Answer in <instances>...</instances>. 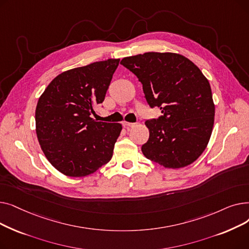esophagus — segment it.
<instances>
[{"instance_id":"esophagus-1","label":"esophagus","mask_w":249,"mask_h":249,"mask_svg":"<svg viewBox=\"0 0 249 249\" xmlns=\"http://www.w3.org/2000/svg\"><path fill=\"white\" fill-rule=\"evenodd\" d=\"M137 124L136 123H129V122H123V126L125 127V128H127V129H129V128H133V127H135Z\"/></svg>"}]
</instances>
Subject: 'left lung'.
I'll return each instance as SVG.
<instances>
[{"label": "left lung", "mask_w": 249, "mask_h": 249, "mask_svg": "<svg viewBox=\"0 0 249 249\" xmlns=\"http://www.w3.org/2000/svg\"><path fill=\"white\" fill-rule=\"evenodd\" d=\"M120 63L137 76L150 108L161 111L145 122V158L168 168L194 162L210 140L215 116L211 87L200 69L172 52H146Z\"/></svg>", "instance_id": "1"}]
</instances>
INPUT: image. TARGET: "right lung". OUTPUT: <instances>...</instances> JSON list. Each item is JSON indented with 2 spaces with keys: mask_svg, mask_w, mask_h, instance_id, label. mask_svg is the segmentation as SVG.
<instances>
[{
  "mask_svg": "<svg viewBox=\"0 0 249 249\" xmlns=\"http://www.w3.org/2000/svg\"><path fill=\"white\" fill-rule=\"evenodd\" d=\"M119 61L110 58L64 71L38 100L39 144L48 161L65 176L90 175L112 159L122 125L97 122L90 114L105 100Z\"/></svg>",
  "mask_w": 249,
  "mask_h": 249,
  "instance_id": "1",
  "label": "right lung"
}]
</instances>
